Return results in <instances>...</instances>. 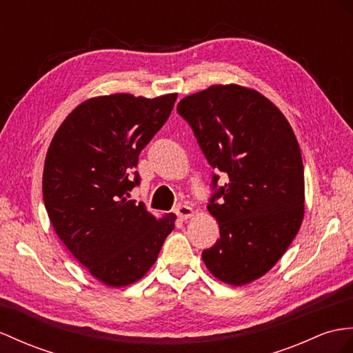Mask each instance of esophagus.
Returning <instances> with one entry per match:
<instances>
[{
	"label": "esophagus",
	"mask_w": 353,
	"mask_h": 353,
	"mask_svg": "<svg viewBox=\"0 0 353 353\" xmlns=\"http://www.w3.org/2000/svg\"><path fill=\"white\" fill-rule=\"evenodd\" d=\"M174 212L176 214V217H178L179 220H187V219H190V217L193 216L194 210L192 208L190 205H187V203H179V205H176V206H175Z\"/></svg>",
	"instance_id": "esophagus-1"
}]
</instances>
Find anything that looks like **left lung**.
<instances>
[{
    "label": "left lung",
    "mask_w": 353,
    "mask_h": 353,
    "mask_svg": "<svg viewBox=\"0 0 353 353\" xmlns=\"http://www.w3.org/2000/svg\"><path fill=\"white\" fill-rule=\"evenodd\" d=\"M210 166L225 175L206 208L220 238L202 252L214 277L243 286L285 254L304 217V166L280 109L241 85H212L176 106Z\"/></svg>",
    "instance_id": "1"
}]
</instances>
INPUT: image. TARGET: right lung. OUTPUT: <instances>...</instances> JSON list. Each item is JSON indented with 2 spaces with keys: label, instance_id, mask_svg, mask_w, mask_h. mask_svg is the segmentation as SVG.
<instances>
[{
  "label": "right lung",
  "instance_id": "right-lung-1",
  "mask_svg": "<svg viewBox=\"0 0 353 353\" xmlns=\"http://www.w3.org/2000/svg\"><path fill=\"white\" fill-rule=\"evenodd\" d=\"M176 94H112L81 103L59 125L45 160L43 201L55 234L91 276L123 288L157 261L175 216L156 219L130 201L141 151L168 121Z\"/></svg>",
  "mask_w": 353,
  "mask_h": 353
}]
</instances>
